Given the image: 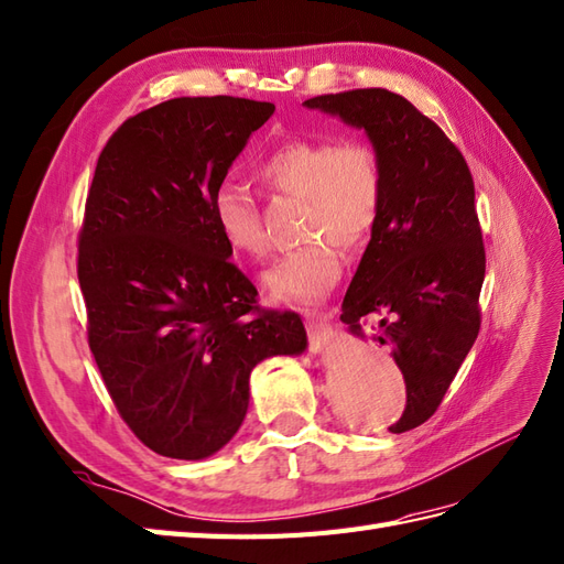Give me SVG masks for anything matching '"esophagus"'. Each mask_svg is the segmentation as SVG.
I'll return each mask as SVG.
<instances>
[{"mask_svg":"<svg viewBox=\"0 0 564 564\" xmlns=\"http://www.w3.org/2000/svg\"><path fill=\"white\" fill-rule=\"evenodd\" d=\"M307 334H310V346L314 350H322L326 344L332 341L334 336V324L326 314H307Z\"/></svg>","mask_w":564,"mask_h":564,"instance_id":"esophagus-1","label":"esophagus"}]
</instances>
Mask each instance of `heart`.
I'll use <instances>...</instances> for the list:
<instances>
[{"label":"heart","mask_w":564,"mask_h":564,"mask_svg":"<svg viewBox=\"0 0 564 564\" xmlns=\"http://www.w3.org/2000/svg\"><path fill=\"white\" fill-rule=\"evenodd\" d=\"M264 185L303 202L297 250L283 254L261 283L279 303L312 305L341 279V252L372 240L387 202L382 155L365 139H288L259 165ZM212 220L232 254L261 257L267 235L259 206L240 187L220 185L212 196Z\"/></svg>","instance_id":"obj_1"}]
</instances>
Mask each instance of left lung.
<instances>
[{"instance_id":"8db88e82","label":"left lung","mask_w":564,"mask_h":564,"mask_svg":"<svg viewBox=\"0 0 564 564\" xmlns=\"http://www.w3.org/2000/svg\"><path fill=\"white\" fill-rule=\"evenodd\" d=\"M368 132L382 155L387 202L344 297L341 322L394 348L405 409L391 432L423 425L440 409L480 329L486 245L474 177L462 151L413 102L387 88L305 100Z\"/></svg>"}]
</instances>
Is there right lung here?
Here are the masks:
<instances>
[{
	"mask_svg": "<svg viewBox=\"0 0 564 564\" xmlns=\"http://www.w3.org/2000/svg\"><path fill=\"white\" fill-rule=\"evenodd\" d=\"M276 110L250 98H173L105 143L78 230L86 334L127 427L170 459L218 452L250 403V372L307 346L303 319L264 310L228 259L212 196Z\"/></svg>",
	"mask_w": 564,
	"mask_h": 564,
	"instance_id": "1",
	"label": "right lung"
}]
</instances>
